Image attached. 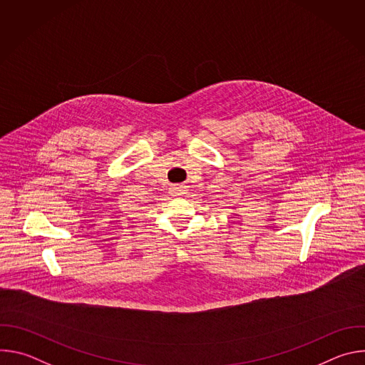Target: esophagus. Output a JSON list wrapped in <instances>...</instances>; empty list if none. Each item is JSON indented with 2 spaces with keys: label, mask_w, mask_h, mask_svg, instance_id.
I'll use <instances>...</instances> for the list:
<instances>
[{
  "label": "esophagus",
  "mask_w": 365,
  "mask_h": 365,
  "mask_svg": "<svg viewBox=\"0 0 365 365\" xmlns=\"http://www.w3.org/2000/svg\"><path fill=\"white\" fill-rule=\"evenodd\" d=\"M172 193H173V196H180V195L185 193V187L183 186H175L172 189Z\"/></svg>",
  "instance_id": "obj_1"
}]
</instances>
